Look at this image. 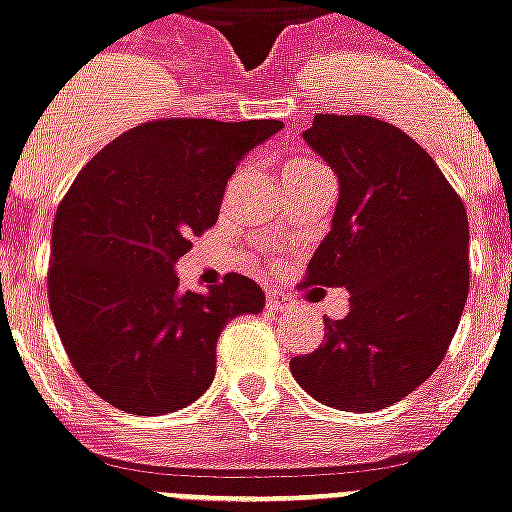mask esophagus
<instances>
[{
	"instance_id": "obj_1",
	"label": "esophagus",
	"mask_w": 512,
	"mask_h": 512,
	"mask_svg": "<svg viewBox=\"0 0 512 512\" xmlns=\"http://www.w3.org/2000/svg\"><path fill=\"white\" fill-rule=\"evenodd\" d=\"M268 307H270V310H281V313H284V310H292V302H289L284 294L270 292L268 294Z\"/></svg>"
}]
</instances>
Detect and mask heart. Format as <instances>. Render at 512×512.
<instances>
[{
    "mask_svg": "<svg viewBox=\"0 0 512 512\" xmlns=\"http://www.w3.org/2000/svg\"><path fill=\"white\" fill-rule=\"evenodd\" d=\"M299 162H310V160H294V162H289V165H299Z\"/></svg>",
    "mask_w": 512,
    "mask_h": 512,
    "instance_id": "heart-1",
    "label": "heart"
}]
</instances>
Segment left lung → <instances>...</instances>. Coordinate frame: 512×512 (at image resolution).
<instances>
[{"mask_svg": "<svg viewBox=\"0 0 512 512\" xmlns=\"http://www.w3.org/2000/svg\"><path fill=\"white\" fill-rule=\"evenodd\" d=\"M302 139L339 181L307 284L344 286L350 313L292 357L310 397L347 413L400 402L439 368L468 297V215L421 144L368 115H315Z\"/></svg>", "mask_w": 512, "mask_h": 512, "instance_id": "left-lung-1", "label": "left lung"}]
</instances>
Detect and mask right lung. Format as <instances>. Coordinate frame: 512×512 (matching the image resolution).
Wrapping results in <instances>:
<instances>
[{
    "label": "right lung",
    "mask_w": 512,
    "mask_h": 512,
    "mask_svg": "<svg viewBox=\"0 0 512 512\" xmlns=\"http://www.w3.org/2000/svg\"><path fill=\"white\" fill-rule=\"evenodd\" d=\"M281 120L165 118L107 144L57 207L49 307L70 363L118 410L162 415L207 392L231 318L257 315L263 289L228 273L178 292L191 236L215 226L228 178Z\"/></svg>",
    "instance_id": "obj_1"
}]
</instances>
